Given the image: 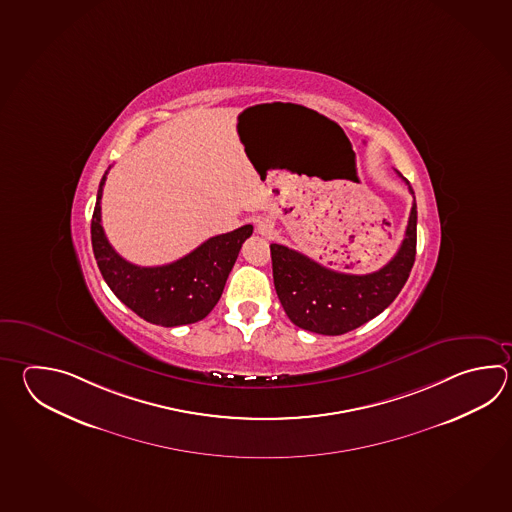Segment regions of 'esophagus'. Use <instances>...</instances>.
Returning <instances> with one entry per match:
<instances>
[{
	"label": "esophagus",
	"instance_id": "1",
	"mask_svg": "<svg viewBox=\"0 0 512 512\" xmlns=\"http://www.w3.org/2000/svg\"><path fill=\"white\" fill-rule=\"evenodd\" d=\"M257 231L261 233L262 237H272L273 231H275V226H273L272 219H264L259 220L257 222Z\"/></svg>",
	"mask_w": 512,
	"mask_h": 512
}]
</instances>
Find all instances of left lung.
I'll return each mask as SVG.
<instances>
[{
	"label": "left lung",
	"mask_w": 512,
	"mask_h": 512,
	"mask_svg": "<svg viewBox=\"0 0 512 512\" xmlns=\"http://www.w3.org/2000/svg\"><path fill=\"white\" fill-rule=\"evenodd\" d=\"M414 195V191L410 189ZM416 199L405 239L394 259L366 275L334 272L299 251L272 244L273 284L295 326L313 334L341 335L368 323L401 292L416 261Z\"/></svg>",
	"instance_id": "8db88e82"
}]
</instances>
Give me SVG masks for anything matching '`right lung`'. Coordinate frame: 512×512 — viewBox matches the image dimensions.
I'll return each mask as SVG.
<instances>
[{
	"instance_id": "add662e5",
	"label": "right lung",
	"mask_w": 512,
	"mask_h": 512,
	"mask_svg": "<svg viewBox=\"0 0 512 512\" xmlns=\"http://www.w3.org/2000/svg\"><path fill=\"white\" fill-rule=\"evenodd\" d=\"M105 177L107 171L96 195L91 240L94 259L107 286L147 323L171 328L202 321L219 303L242 242L253 233V226L246 224L239 230L211 237L171 264L142 268L122 259L105 237L100 208Z\"/></svg>"
}]
</instances>
